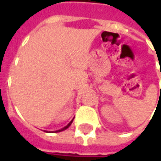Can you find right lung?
I'll use <instances>...</instances> for the list:
<instances>
[{"instance_id":"add662e5","label":"right lung","mask_w":161,"mask_h":161,"mask_svg":"<svg viewBox=\"0 0 161 161\" xmlns=\"http://www.w3.org/2000/svg\"><path fill=\"white\" fill-rule=\"evenodd\" d=\"M73 119H74V118H73ZM73 119H72V120H71V122H70V123H69V124H68V125H66V126L63 127L62 129H60V130H57V131H53V132H51V133H59V132H62V131H64V130H66V129H67L68 127L71 125V123H72V121H73Z\"/></svg>"}]
</instances>
